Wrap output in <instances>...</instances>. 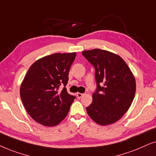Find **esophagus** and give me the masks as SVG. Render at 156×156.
Here are the masks:
<instances>
[{
  "label": "esophagus",
  "instance_id": "34e87169",
  "mask_svg": "<svg viewBox=\"0 0 156 156\" xmlns=\"http://www.w3.org/2000/svg\"><path fill=\"white\" fill-rule=\"evenodd\" d=\"M76 95L77 97L78 98H81L83 96V93H76Z\"/></svg>",
  "mask_w": 156,
  "mask_h": 156
}]
</instances>
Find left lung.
I'll use <instances>...</instances> for the list:
<instances>
[{
  "label": "left lung",
  "mask_w": 156,
  "mask_h": 156,
  "mask_svg": "<svg viewBox=\"0 0 156 156\" xmlns=\"http://www.w3.org/2000/svg\"><path fill=\"white\" fill-rule=\"evenodd\" d=\"M94 66L96 90L86 108L88 115L99 125L118 121L129 109L136 93V80L119 55L101 49L82 52Z\"/></svg>",
  "instance_id": "1"
}]
</instances>
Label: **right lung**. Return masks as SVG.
Returning <instances> with one entry per match:
<instances>
[{"label":"right lung","mask_w":156,"mask_h":156,"mask_svg":"<svg viewBox=\"0 0 156 156\" xmlns=\"http://www.w3.org/2000/svg\"><path fill=\"white\" fill-rule=\"evenodd\" d=\"M76 55V53L47 55L35 62L25 76L20 98L31 118L41 125H58L76 98L68 94L66 88ZM62 86L64 87L60 90Z\"/></svg>","instance_id":"obj_1"}]
</instances>
